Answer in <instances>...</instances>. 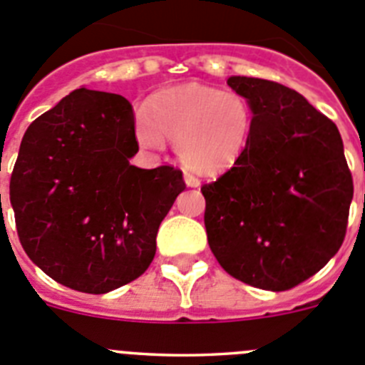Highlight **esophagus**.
Instances as JSON below:
<instances>
[{"label":"esophagus","instance_id":"34e87169","mask_svg":"<svg viewBox=\"0 0 365 365\" xmlns=\"http://www.w3.org/2000/svg\"><path fill=\"white\" fill-rule=\"evenodd\" d=\"M185 182L188 188H199V186H201V180H199L197 177L190 175V173H185Z\"/></svg>","mask_w":365,"mask_h":365}]
</instances>
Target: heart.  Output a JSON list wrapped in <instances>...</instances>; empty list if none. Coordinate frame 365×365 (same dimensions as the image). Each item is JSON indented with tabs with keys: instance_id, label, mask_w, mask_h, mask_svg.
Segmentation results:
<instances>
[{
	"instance_id": "1",
	"label": "heart",
	"mask_w": 365,
	"mask_h": 365,
	"mask_svg": "<svg viewBox=\"0 0 365 365\" xmlns=\"http://www.w3.org/2000/svg\"><path fill=\"white\" fill-rule=\"evenodd\" d=\"M254 111L245 96L201 83H182L153 93L135 118V140L144 150H163L175 140L180 163L199 175H221L248 150Z\"/></svg>"
}]
</instances>
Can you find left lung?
<instances>
[{
	"mask_svg": "<svg viewBox=\"0 0 365 365\" xmlns=\"http://www.w3.org/2000/svg\"><path fill=\"white\" fill-rule=\"evenodd\" d=\"M252 106L248 150L201 188L205 227L219 265L265 291L314 276L344 243L353 179L333 120L298 91L252 76H230Z\"/></svg>",
	"mask_w": 365,
	"mask_h": 365,
	"instance_id": "obj_1",
	"label": "left lung"
}]
</instances>
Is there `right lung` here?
<instances>
[{
    "mask_svg": "<svg viewBox=\"0 0 365 365\" xmlns=\"http://www.w3.org/2000/svg\"><path fill=\"white\" fill-rule=\"evenodd\" d=\"M133 128L124 96L80 87L32 122L19 146L11 205L21 247L74 291L106 294L144 274L186 188L172 166L130 164Z\"/></svg>",
    "mask_w": 365,
    "mask_h": 365,
    "instance_id": "right-lung-1",
    "label": "right lung"
}]
</instances>
